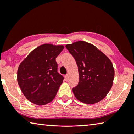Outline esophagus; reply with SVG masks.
I'll list each match as a JSON object with an SVG mask.
<instances>
[{
    "mask_svg": "<svg viewBox=\"0 0 134 134\" xmlns=\"http://www.w3.org/2000/svg\"><path fill=\"white\" fill-rule=\"evenodd\" d=\"M65 78L66 80H68V75H66L65 76Z\"/></svg>",
    "mask_w": 134,
    "mask_h": 134,
    "instance_id": "34e87169",
    "label": "esophagus"
}]
</instances>
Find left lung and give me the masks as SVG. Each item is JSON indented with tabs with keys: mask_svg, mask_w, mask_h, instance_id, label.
Listing matches in <instances>:
<instances>
[{
	"mask_svg": "<svg viewBox=\"0 0 134 134\" xmlns=\"http://www.w3.org/2000/svg\"><path fill=\"white\" fill-rule=\"evenodd\" d=\"M66 48L78 68L79 81L72 89L76 98L86 104L100 101L113 84L114 68L111 61L94 45L85 41L68 44Z\"/></svg>",
	"mask_w": 134,
	"mask_h": 134,
	"instance_id": "left-lung-1",
	"label": "left lung"
}]
</instances>
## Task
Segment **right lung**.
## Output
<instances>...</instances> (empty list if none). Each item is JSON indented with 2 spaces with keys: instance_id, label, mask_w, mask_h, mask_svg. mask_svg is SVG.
Masks as SVG:
<instances>
[{
  "instance_id": "right-lung-1",
  "label": "right lung",
  "mask_w": 134,
  "mask_h": 134,
  "mask_svg": "<svg viewBox=\"0 0 134 134\" xmlns=\"http://www.w3.org/2000/svg\"><path fill=\"white\" fill-rule=\"evenodd\" d=\"M64 46L45 43L33 50L19 66L17 79L23 94L33 104L52 101L64 78L58 72L56 58Z\"/></svg>"
}]
</instances>
